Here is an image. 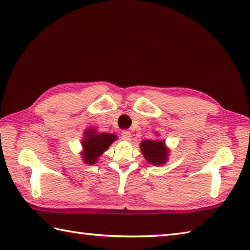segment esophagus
<instances>
[{"label":"esophagus","instance_id":"34e87169","mask_svg":"<svg viewBox=\"0 0 250 250\" xmlns=\"http://www.w3.org/2000/svg\"><path fill=\"white\" fill-rule=\"evenodd\" d=\"M121 139L124 140V141H126V142L131 141V139H132V134H131V132H130V131H126V130L122 131V133H121Z\"/></svg>","mask_w":250,"mask_h":250}]
</instances>
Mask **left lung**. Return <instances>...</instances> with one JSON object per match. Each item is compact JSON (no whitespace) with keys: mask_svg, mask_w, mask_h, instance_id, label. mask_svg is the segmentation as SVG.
Instances as JSON below:
<instances>
[{"mask_svg":"<svg viewBox=\"0 0 250 250\" xmlns=\"http://www.w3.org/2000/svg\"><path fill=\"white\" fill-rule=\"evenodd\" d=\"M141 149L146 160L155 166H161L167 159V149L162 141L147 140L142 142Z\"/></svg>","mask_w":250,"mask_h":250,"instance_id":"8db88e82","label":"left lung"}]
</instances>
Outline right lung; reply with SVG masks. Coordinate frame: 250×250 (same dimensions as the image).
Listing matches in <instances>:
<instances>
[{
    "label": "right lung",
    "instance_id": "right-lung-1",
    "mask_svg": "<svg viewBox=\"0 0 250 250\" xmlns=\"http://www.w3.org/2000/svg\"><path fill=\"white\" fill-rule=\"evenodd\" d=\"M117 136L110 133H95V131L90 129L84 132V139L83 141V161L92 166L98 161L99 157L102 155L111 145Z\"/></svg>",
    "mask_w": 250,
    "mask_h": 250
}]
</instances>
